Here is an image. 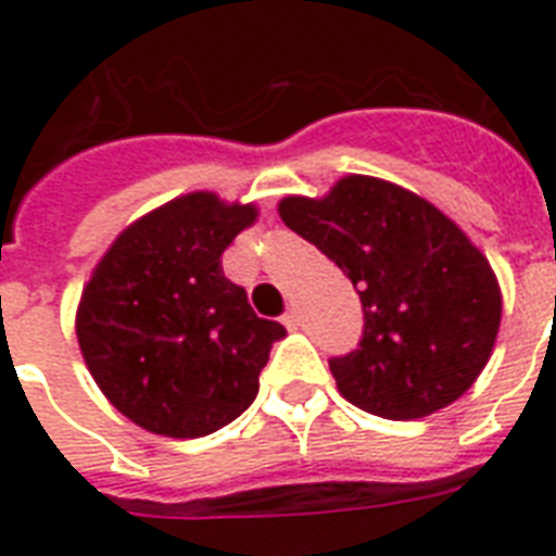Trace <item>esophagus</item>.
<instances>
[{
  "mask_svg": "<svg viewBox=\"0 0 556 556\" xmlns=\"http://www.w3.org/2000/svg\"><path fill=\"white\" fill-rule=\"evenodd\" d=\"M282 323H286L288 331H294L296 326H300V312H296V308H288V314L282 317Z\"/></svg>",
  "mask_w": 556,
  "mask_h": 556,
  "instance_id": "34e87169",
  "label": "esophagus"
}]
</instances>
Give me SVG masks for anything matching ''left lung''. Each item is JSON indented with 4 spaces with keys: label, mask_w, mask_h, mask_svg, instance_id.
<instances>
[{
    "label": "left lung",
    "mask_w": 556,
    "mask_h": 556,
    "mask_svg": "<svg viewBox=\"0 0 556 556\" xmlns=\"http://www.w3.org/2000/svg\"><path fill=\"white\" fill-rule=\"evenodd\" d=\"M277 210L364 303L361 346L329 361L349 404L413 421L473 387L496 346L502 288L453 218L406 187L357 173L320 199L286 195Z\"/></svg>",
    "instance_id": "obj_1"
}]
</instances>
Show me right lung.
Segmentation results:
<instances>
[{"mask_svg":"<svg viewBox=\"0 0 556 556\" xmlns=\"http://www.w3.org/2000/svg\"><path fill=\"white\" fill-rule=\"evenodd\" d=\"M260 216L248 201L195 190L143 213L109 244L83 286L74 331L106 401L167 439H201L251 406L270 343L222 253Z\"/></svg>","mask_w":556,"mask_h":556,"instance_id":"right-lung-1","label":"right lung"}]
</instances>
